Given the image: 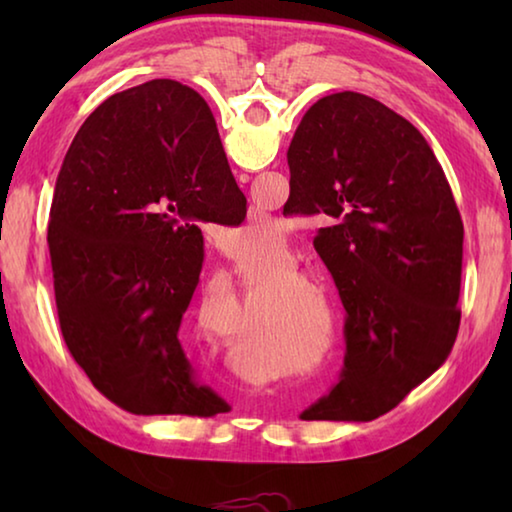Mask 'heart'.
<instances>
[{"instance_id": "1", "label": "heart", "mask_w": 512, "mask_h": 512, "mask_svg": "<svg viewBox=\"0 0 512 512\" xmlns=\"http://www.w3.org/2000/svg\"><path fill=\"white\" fill-rule=\"evenodd\" d=\"M237 237L248 246L255 244L257 239H275L282 244V241L287 239V232H284V225L277 219H264L259 223H246L244 228L237 230ZM262 311H268L266 305H264V309H259V316H262ZM296 329H300V323H296Z\"/></svg>"}]
</instances>
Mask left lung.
Masks as SVG:
<instances>
[{
	"instance_id": "left-lung-1",
	"label": "left lung",
	"mask_w": 512,
	"mask_h": 512,
	"mask_svg": "<svg viewBox=\"0 0 512 512\" xmlns=\"http://www.w3.org/2000/svg\"><path fill=\"white\" fill-rule=\"evenodd\" d=\"M287 160V203L302 214H323L327 225L314 248L348 314L339 384L300 418L375 420L454 348L461 214L422 133L366 94L318 99Z\"/></svg>"
}]
</instances>
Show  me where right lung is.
I'll return each mask as SVG.
<instances>
[{
  "instance_id": "right-lung-1",
  "label": "right lung",
  "mask_w": 512,
  "mask_h": 512,
  "mask_svg": "<svg viewBox=\"0 0 512 512\" xmlns=\"http://www.w3.org/2000/svg\"><path fill=\"white\" fill-rule=\"evenodd\" d=\"M241 207L212 110L183 83L112 94L76 133L49 214L56 309L69 354L124 411H230L178 329L201 273L198 225Z\"/></svg>"
}]
</instances>
